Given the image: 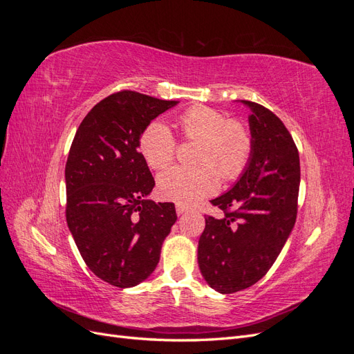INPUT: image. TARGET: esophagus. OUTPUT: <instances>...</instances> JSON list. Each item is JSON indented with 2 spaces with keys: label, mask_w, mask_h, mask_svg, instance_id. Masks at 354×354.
Wrapping results in <instances>:
<instances>
[{
  "label": "esophagus",
  "mask_w": 354,
  "mask_h": 354,
  "mask_svg": "<svg viewBox=\"0 0 354 354\" xmlns=\"http://www.w3.org/2000/svg\"><path fill=\"white\" fill-rule=\"evenodd\" d=\"M176 211H177L178 216H181V214H185V212L187 211V207L181 205V203H177V205H176Z\"/></svg>",
  "instance_id": "esophagus-1"
}]
</instances>
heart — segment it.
<instances>
[{
  "label": "heart",
  "instance_id": "1",
  "mask_svg": "<svg viewBox=\"0 0 354 354\" xmlns=\"http://www.w3.org/2000/svg\"><path fill=\"white\" fill-rule=\"evenodd\" d=\"M181 136L199 142L194 155L195 167H173L158 177L160 198L192 205L216 194L220 177L238 180L248 168L254 152V136L243 121L227 120L208 106H192L178 116ZM140 152L153 169H165L177 153V140L167 124L153 121L140 136Z\"/></svg>",
  "mask_w": 354,
  "mask_h": 354
}]
</instances>
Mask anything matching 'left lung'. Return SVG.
I'll return each instance as SVG.
<instances>
[{
	"mask_svg": "<svg viewBox=\"0 0 354 354\" xmlns=\"http://www.w3.org/2000/svg\"><path fill=\"white\" fill-rule=\"evenodd\" d=\"M243 103L252 111L254 152L238 183L211 201L224 216L205 217L198 245L201 273L221 294L250 288L269 272L298 208L299 156L292 136L272 111Z\"/></svg>",
	"mask_w": 354,
	"mask_h": 354,
	"instance_id": "8db88e82",
	"label": "left lung"
}]
</instances>
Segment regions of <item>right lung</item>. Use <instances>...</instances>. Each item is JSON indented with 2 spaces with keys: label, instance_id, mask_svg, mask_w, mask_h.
<instances>
[{
  "label": "right lung",
  "instance_id": "right-lung-1",
  "mask_svg": "<svg viewBox=\"0 0 354 354\" xmlns=\"http://www.w3.org/2000/svg\"><path fill=\"white\" fill-rule=\"evenodd\" d=\"M122 90L84 118L66 160V221L88 269L116 288L147 279L177 220L173 202L146 199L155 180L137 151L152 120L173 108Z\"/></svg>",
  "mask_w": 354,
  "mask_h": 354
}]
</instances>
